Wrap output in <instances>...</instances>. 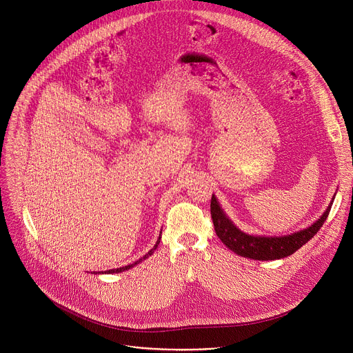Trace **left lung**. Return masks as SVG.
<instances>
[{"label": "left lung", "mask_w": 353, "mask_h": 353, "mask_svg": "<svg viewBox=\"0 0 353 353\" xmlns=\"http://www.w3.org/2000/svg\"><path fill=\"white\" fill-rule=\"evenodd\" d=\"M331 204L328 205L327 211L316 221L312 226L299 230L286 236H253L241 232L239 228L233 225V222L226 216L223 210L221 208L216 196L212 194L211 198V216L215 226V232L222 243L230 248L237 256L253 259L259 261H268V260H279L293 254L296 250L301 245L306 244L324 225L328 214L331 211Z\"/></svg>", "instance_id": "1"}]
</instances>
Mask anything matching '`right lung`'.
I'll return each instance as SVG.
<instances>
[{
    "instance_id": "right-lung-1",
    "label": "right lung",
    "mask_w": 353,
    "mask_h": 353,
    "mask_svg": "<svg viewBox=\"0 0 353 353\" xmlns=\"http://www.w3.org/2000/svg\"><path fill=\"white\" fill-rule=\"evenodd\" d=\"M162 233V232H161ZM161 243V234H159V239L157 240V244L154 245V248H150L149 251H148V254H145L142 259H139L138 261H135V263H132V264H130V265H125V267H121V268H116V270H109V271H106L105 274H117V272H123V271H125V270H130V268H132V267H135L137 264H139V263H142L143 260H146L149 256H152L154 254V251L157 250V247H158V244ZM93 274H100V272H93ZM103 274V272H102Z\"/></svg>"
}]
</instances>
